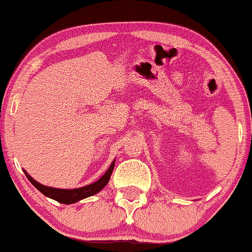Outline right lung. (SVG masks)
I'll return each mask as SVG.
<instances>
[{
  "label": "right lung",
  "instance_id": "1",
  "mask_svg": "<svg viewBox=\"0 0 252 252\" xmlns=\"http://www.w3.org/2000/svg\"><path fill=\"white\" fill-rule=\"evenodd\" d=\"M114 166H115V159L113 160V163L110 164V166L108 170L106 171V173L103 174L102 177L100 178L97 181H95L93 184L86 185L84 187H79V189H55V187H50V186H45V185L38 183L33 179L30 174L28 173L27 171H24L25 176L30 183L33 185L36 189L39 190L40 193H43L44 195L50 197V199L56 200L60 203H65V205H71V203H75L78 201H80L82 199H86V197H89L94 194H96L100 192L101 189H103V187L109 183L110 176L113 173Z\"/></svg>",
  "mask_w": 252,
  "mask_h": 252
}]
</instances>
